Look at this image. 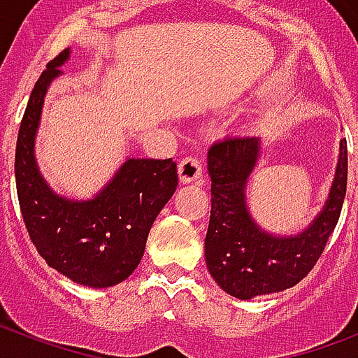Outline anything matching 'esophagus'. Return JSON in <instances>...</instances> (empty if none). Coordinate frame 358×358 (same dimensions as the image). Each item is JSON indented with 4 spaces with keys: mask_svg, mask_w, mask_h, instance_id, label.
Listing matches in <instances>:
<instances>
[{
    "mask_svg": "<svg viewBox=\"0 0 358 358\" xmlns=\"http://www.w3.org/2000/svg\"><path fill=\"white\" fill-rule=\"evenodd\" d=\"M178 174H180V180H182L184 184L196 182V180L202 176V165L201 162H199V157H193V156L184 157V159L178 163Z\"/></svg>",
    "mask_w": 358,
    "mask_h": 358,
    "instance_id": "esophagus-1",
    "label": "esophagus"
}]
</instances>
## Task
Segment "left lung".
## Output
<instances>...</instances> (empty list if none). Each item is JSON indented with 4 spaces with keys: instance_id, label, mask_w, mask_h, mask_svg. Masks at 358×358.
<instances>
[{
    "instance_id": "left-lung-1",
    "label": "left lung",
    "mask_w": 358,
    "mask_h": 358,
    "mask_svg": "<svg viewBox=\"0 0 358 358\" xmlns=\"http://www.w3.org/2000/svg\"><path fill=\"white\" fill-rule=\"evenodd\" d=\"M260 156V139L229 135L208 150L212 178V215L204 255L215 282L238 299L275 294L312 271L338 223L348 185V143L340 141V157L325 206L308 229L295 236H273L252 221L245 187Z\"/></svg>"
}]
</instances>
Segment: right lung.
Instances as JSON below:
<instances>
[{
    "mask_svg": "<svg viewBox=\"0 0 358 358\" xmlns=\"http://www.w3.org/2000/svg\"><path fill=\"white\" fill-rule=\"evenodd\" d=\"M70 57L46 64L31 92L16 141V191L25 229L38 255L64 277L91 288L122 282L139 266L157 213L178 185L176 163L129 157L91 201H69L50 189L35 159V135L50 83Z\"/></svg>",
    "mask_w": 358,
    "mask_h": 358,
    "instance_id": "add662e5",
    "label": "right lung"
}]
</instances>
